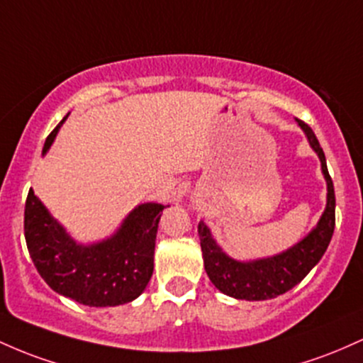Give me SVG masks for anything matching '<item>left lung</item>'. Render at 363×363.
<instances>
[{"mask_svg": "<svg viewBox=\"0 0 363 363\" xmlns=\"http://www.w3.org/2000/svg\"><path fill=\"white\" fill-rule=\"evenodd\" d=\"M296 121L307 135L311 147L319 156L320 168H323L325 183H328L325 211L311 233L305 236L302 242L278 255L250 260V262H240V260L228 257L223 248L216 243L209 228L203 225V221L199 223L203 267H206L207 276L219 291H223L228 296H233V298L269 300L291 290L319 262L333 238L336 221V197L328 164H325L324 150L312 128L302 120Z\"/></svg>", "mask_w": 363, "mask_h": 363, "instance_id": "1", "label": "left lung"}]
</instances>
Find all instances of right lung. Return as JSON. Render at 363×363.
Instances as JSON below:
<instances>
[{"mask_svg":"<svg viewBox=\"0 0 363 363\" xmlns=\"http://www.w3.org/2000/svg\"><path fill=\"white\" fill-rule=\"evenodd\" d=\"M68 116V115H67ZM67 116L48 135V152ZM162 203H140L111 238L92 245L77 243L28 190L23 231L40 278L60 295L89 307H116L135 300L154 271L157 225Z\"/></svg>","mask_w":363,"mask_h":363,"instance_id":"add662e5","label":"right lung"}]
</instances>
